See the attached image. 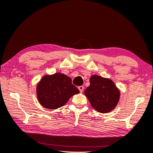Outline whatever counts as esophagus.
<instances>
[{
	"label": "esophagus",
	"mask_w": 153,
	"mask_h": 153,
	"mask_svg": "<svg viewBox=\"0 0 153 153\" xmlns=\"http://www.w3.org/2000/svg\"><path fill=\"white\" fill-rule=\"evenodd\" d=\"M78 89H79V91H80L81 93H82L83 91V89H84V88H83V86L81 85V86H79V87H78Z\"/></svg>",
	"instance_id": "34e87169"
}]
</instances>
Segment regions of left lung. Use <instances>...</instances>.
Here are the masks:
<instances>
[{
    "label": "left lung",
    "instance_id": "1",
    "mask_svg": "<svg viewBox=\"0 0 153 153\" xmlns=\"http://www.w3.org/2000/svg\"><path fill=\"white\" fill-rule=\"evenodd\" d=\"M90 85L84 94L93 108L97 111L106 113L114 109L120 99V91L109 78L93 75L89 79Z\"/></svg>",
    "mask_w": 153,
    "mask_h": 153
}]
</instances>
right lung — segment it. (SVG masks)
<instances>
[{"label":"right lung","mask_w":153,"mask_h":153,"mask_svg":"<svg viewBox=\"0 0 153 153\" xmlns=\"http://www.w3.org/2000/svg\"><path fill=\"white\" fill-rule=\"evenodd\" d=\"M79 93L71 79L62 73L45 75L36 86L38 101L46 109H56L66 103L71 97Z\"/></svg>","instance_id":"add662e5"}]
</instances>
